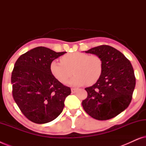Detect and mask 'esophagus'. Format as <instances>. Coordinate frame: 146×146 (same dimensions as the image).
Instances as JSON below:
<instances>
[{
    "label": "esophagus",
    "instance_id": "obj_1",
    "mask_svg": "<svg viewBox=\"0 0 146 146\" xmlns=\"http://www.w3.org/2000/svg\"><path fill=\"white\" fill-rule=\"evenodd\" d=\"M78 90V88H72L71 89V92H72V93H75V92H76Z\"/></svg>",
    "mask_w": 146,
    "mask_h": 146
}]
</instances>
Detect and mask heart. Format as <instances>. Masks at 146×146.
Returning <instances> with one entry per match:
<instances>
[{"mask_svg":"<svg viewBox=\"0 0 146 146\" xmlns=\"http://www.w3.org/2000/svg\"><path fill=\"white\" fill-rule=\"evenodd\" d=\"M60 61H52L50 70L62 84L66 82L74 73V76L69 82L71 86L92 85L98 81L103 71L102 60L96 54L75 52L62 56Z\"/></svg>","mask_w":146,"mask_h":146,"instance_id":"b5f03b06","label":"heart"}]
</instances>
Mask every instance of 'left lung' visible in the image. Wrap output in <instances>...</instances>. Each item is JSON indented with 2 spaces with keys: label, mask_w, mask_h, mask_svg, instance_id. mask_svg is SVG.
<instances>
[{
  "label": "left lung",
  "mask_w": 146,
  "mask_h": 146,
  "mask_svg": "<svg viewBox=\"0 0 146 146\" xmlns=\"http://www.w3.org/2000/svg\"><path fill=\"white\" fill-rule=\"evenodd\" d=\"M99 56L103 62L101 77L95 84L86 88L88 96L82 102L92 117L106 120L114 117L128 107L135 86L132 65L121 52L108 45L86 51Z\"/></svg>",
  "instance_id": "1"
}]
</instances>
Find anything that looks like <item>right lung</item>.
I'll return each mask as SVG.
<instances>
[{
  "label": "right lung",
  "mask_w": 146,
  "mask_h": 146,
  "mask_svg": "<svg viewBox=\"0 0 146 146\" xmlns=\"http://www.w3.org/2000/svg\"><path fill=\"white\" fill-rule=\"evenodd\" d=\"M66 52L39 46L22 54L15 62L11 76L13 98L34 123H46L56 118L70 94V88L57 80L50 70L51 62Z\"/></svg>",
  "instance_id": "add662e5"
}]
</instances>
